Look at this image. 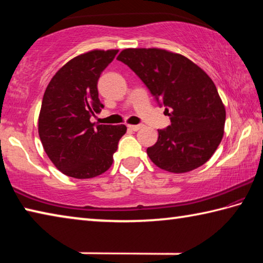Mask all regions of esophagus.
I'll return each instance as SVG.
<instances>
[{"label": "esophagus", "mask_w": 263, "mask_h": 263, "mask_svg": "<svg viewBox=\"0 0 263 263\" xmlns=\"http://www.w3.org/2000/svg\"><path fill=\"white\" fill-rule=\"evenodd\" d=\"M141 127H142L141 124H139V125H128V128L132 131H138V130H140Z\"/></svg>", "instance_id": "34e87169"}]
</instances>
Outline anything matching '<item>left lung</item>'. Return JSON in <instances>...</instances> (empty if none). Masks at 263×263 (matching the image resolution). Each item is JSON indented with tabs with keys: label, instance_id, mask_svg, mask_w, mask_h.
<instances>
[{
	"label": "left lung",
	"instance_id": "8db88e82",
	"mask_svg": "<svg viewBox=\"0 0 263 263\" xmlns=\"http://www.w3.org/2000/svg\"><path fill=\"white\" fill-rule=\"evenodd\" d=\"M117 59L139 77L171 118L147 148L152 162L177 174L205 163L220 144L226 118L209 75L188 58L160 48H126Z\"/></svg>",
	"mask_w": 263,
	"mask_h": 263
}]
</instances>
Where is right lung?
Listing matches in <instances>:
<instances>
[{
  "label": "right lung",
  "instance_id": "obj_1",
  "mask_svg": "<svg viewBox=\"0 0 263 263\" xmlns=\"http://www.w3.org/2000/svg\"><path fill=\"white\" fill-rule=\"evenodd\" d=\"M118 50H94L78 55L48 83L39 114L38 132L53 164L74 179H91L111 167L125 125H95L91 116L104 105L97 82Z\"/></svg>",
  "mask_w": 263,
  "mask_h": 263
}]
</instances>
